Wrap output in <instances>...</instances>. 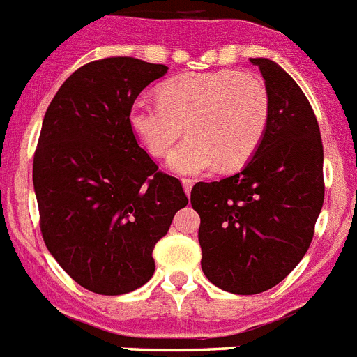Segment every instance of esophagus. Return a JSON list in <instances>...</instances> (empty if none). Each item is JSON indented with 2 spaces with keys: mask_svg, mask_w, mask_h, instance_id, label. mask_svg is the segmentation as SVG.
<instances>
[{
  "mask_svg": "<svg viewBox=\"0 0 357 357\" xmlns=\"http://www.w3.org/2000/svg\"><path fill=\"white\" fill-rule=\"evenodd\" d=\"M193 184L195 182L191 181V178H182V185H184V191H185V195H191V189H193Z\"/></svg>",
  "mask_w": 357,
  "mask_h": 357,
  "instance_id": "34e87169",
  "label": "esophagus"
}]
</instances>
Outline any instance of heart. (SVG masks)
Masks as SVG:
<instances>
[{
    "instance_id": "b5f03b06",
    "label": "heart",
    "mask_w": 357,
    "mask_h": 357,
    "mask_svg": "<svg viewBox=\"0 0 357 357\" xmlns=\"http://www.w3.org/2000/svg\"><path fill=\"white\" fill-rule=\"evenodd\" d=\"M159 102L135 100L128 125L153 157L169 155V168L198 175L222 166L234 169L254 157L270 121L264 82L250 71L185 73L160 84Z\"/></svg>"
}]
</instances>
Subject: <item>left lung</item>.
I'll return each mask as SVG.
<instances>
[{
  "label": "left lung",
  "instance_id": "1",
  "mask_svg": "<svg viewBox=\"0 0 357 357\" xmlns=\"http://www.w3.org/2000/svg\"><path fill=\"white\" fill-rule=\"evenodd\" d=\"M259 66L270 96L263 143L243 172L198 182L202 270L218 288L255 295L277 286L307 252L324 206V146L311 103L288 73Z\"/></svg>",
  "mask_w": 357,
  "mask_h": 357
}]
</instances>
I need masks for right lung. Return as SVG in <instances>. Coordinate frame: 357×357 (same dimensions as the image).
<instances>
[{"label":"right lung","instance_id":"obj_1","mask_svg":"<svg viewBox=\"0 0 357 357\" xmlns=\"http://www.w3.org/2000/svg\"><path fill=\"white\" fill-rule=\"evenodd\" d=\"M168 68L134 56L82 66L56 91L33 153L39 227L82 288L134 291L155 272L153 248L188 206L178 178L139 146L128 110Z\"/></svg>","mask_w":357,"mask_h":357}]
</instances>
